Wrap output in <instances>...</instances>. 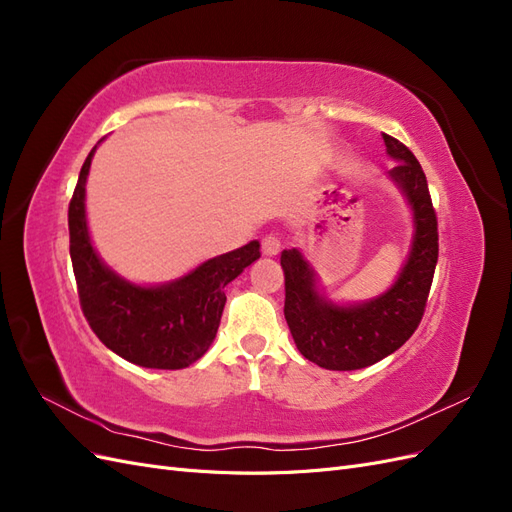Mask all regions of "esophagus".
Segmentation results:
<instances>
[{"instance_id": "obj_1", "label": "esophagus", "mask_w": 512, "mask_h": 512, "mask_svg": "<svg viewBox=\"0 0 512 512\" xmlns=\"http://www.w3.org/2000/svg\"><path fill=\"white\" fill-rule=\"evenodd\" d=\"M260 245H262V254L265 256H275L282 250V241H280V237H277V232H267V235L262 237Z\"/></svg>"}]
</instances>
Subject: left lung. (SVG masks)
I'll return each mask as SVG.
<instances>
[{
	"label": "left lung",
	"instance_id": "8db88e82",
	"mask_svg": "<svg viewBox=\"0 0 512 512\" xmlns=\"http://www.w3.org/2000/svg\"><path fill=\"white\" fill-rule=\"evenodd\" d=\"M382 138L389 156L399 162L391 168V177L406 192L416 222L412 252L395 286L365 305L337 307L316 292L314 273L299 250L282 252L288 329L305 359L324 369H361L404 346L423 320L436 271L438 215L427 177L404 143L389 134Z\"/></svg>",
	"mask_w": 512,
	"mask_h": 512
}]
</instances>
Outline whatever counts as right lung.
<instances>
[{
	"label": "right lung",
	"instance_id": "add662e5",
	"mask_svg": "<svg viewBox=\"0 0 512 512\" xmlns=\"http://www.w3.org/2000/svg\"><path fill=\"white\" fill-rule=\"evenodd\" d=\"M94 151L68 207L70 258L83 314L100 342L121 359L151 369L188 367L209 350L226 305L224 288L260 258V243L211 258L166 286L141 288L121 280L102 265L87 232L85 181Z\"/></svg>",
	"mask_w": 512,
	"mask_h": 512
}]
</instances>
